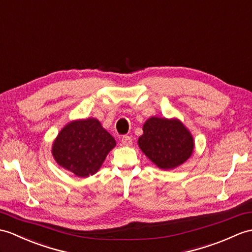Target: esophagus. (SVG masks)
I'll return each mask as SVG.
<instances>
[{
    "instance_id": "1",
    "label": "esophagus",
    "mask_w": 252,
    "mask_h": 252,
    "mask_svg": "<svg viewBox=\"0 0 252 252\" xmlns=\"http://www.w3.org/2000/svg\"><path fill=\"white\" fill-rule=\"evenodd\" d=\"M121 143H122V145H124V146H131L132 145V137L131 136H127V135L122 136Z\"/></svg>"
}]
</instances>
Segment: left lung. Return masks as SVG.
<instances>
[{
  "label": "left lung",
  "instance_id": "1",
  "mask_svg": "<svg viewBox=\"0 0 252 252\" xmlns=\"http://www.w3.org/2000/svg\"><path fill=\"white\" fill-rule=\"evenodd\" d=\"M138 146L148 159L161 169H173L191 157L194 142L180 120L151 117L143 126Z\"/></svg>",
  "mask_w": 252,
  "mask_h": 252
}]
</instances>
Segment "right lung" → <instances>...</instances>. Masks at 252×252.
<instances>
[{
    "label": "right lung",
    "mask_w": 252,
    "mask_h": 252,
    "mask_svg": "<svg viewBox=\"0 0 252 252\" xmlns=\"http://www.w3.org/2000/svg\"><path fill=\"white\" fill-rule=\"evenodd\" d=\"M116 146L115 138L94 118L69 122L52 144V156L61 167L78 177L95 174Z\"/></svg>",
    "instance_id": "obj_1"
}]
</instances>
